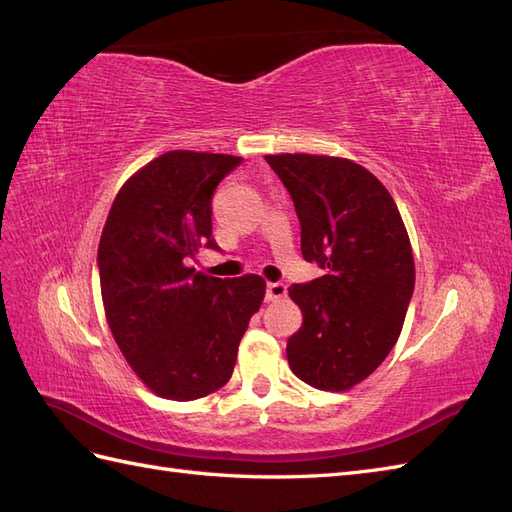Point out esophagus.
Returning <instances> with one entry per match:
<instances>
[{
    "label": "esophagus",
    "mask_w": 512,
    "mask_h": 512,
    "mask_svg": "<svg viewBox=\"0 0 512 512\" xmlns=\"http://www.w3.org/2000/svg\"><path fill=\"white\" fill-rule=\"evenodd\" d=\"M286 292H288V288H286V284H282V282H269V284H267V299H269V301L284 299Z\"/></svg>",
    "instance_id": "34e87169"
}]
</instances>
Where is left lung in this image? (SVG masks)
Here are the masks:
<instances>
[{
	"mask_svg": "<svg viewBox=\"0 0 512 512\" xmlns=\"http://www.w3.org/2000/svg\"><path fill=\"white\" fill-rule=\"evenodd\" d=\"M301 222V252L327 275L292 284L301 329L288 339L294 376L314 389L348 391L389 356L414 292L408 230L389 190L346 158L265 156Z\"/></svg>",
	"mask_w": 512,
	"mask_h": 512,
	"instance_id": "1",
	"label": "left lung"
}]
</instances>
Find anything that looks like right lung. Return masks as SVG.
Here are the masks:
<instances>
[{
  "instance_id": "add662e5",
  "label": "right lung",
  "mask_w": 512,
  "mask_h": 512,
  "mask_svg": "<svg viewBox=\"0 0 512 512\" xmlns=\"http://www.w3.org/2000/svg\"><path fill=\"white\" fill-rule=\"evenodd\" d=\"M243 158L168 151L113 200L98 245L100 288L115 342L147 389L192 401L222 389L265 299V280H220L188 267L211 237V196Z\"/></svg>"
}]
</instances>
